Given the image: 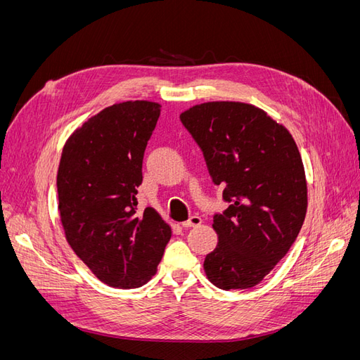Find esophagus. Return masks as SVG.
Here are the masks:
<instances>
[{"label":"esophagus","instance_id":"obj_1","mask_svg":"<svg viewBox=\"0 0 360 360\" xmlns=\"http://www.w3.org/2000/svg\"><path fill=\"white\" fill-rule=\"evenodd\" d=\"M202 224V219L200 216H191L188 221H184V222H181V225L184 226V228H192V226H198V225H201Z\"/></svg>","mask_w":360,"mask_h":360}]
</instances>
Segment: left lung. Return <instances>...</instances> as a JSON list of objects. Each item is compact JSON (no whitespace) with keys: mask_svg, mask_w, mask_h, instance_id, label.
Returning a JSON list of instances; mask_svg holds the SVG:
<instances>
[{"mask_svg":"<svg viewBox=\"0 0 360 360\" xmlns=\"http://www.w3.org/2000/svg\"><path fill=\"white\" fill-rule=\"evenodd\" d=\"M180 120L230 204L213 216L219 242L205 257V275L226 291L254 287L287 255L307 216L299 148L284 126L249 103L207 102Z\"/></svg>","mask_w":360,"mask_h":360,"instance_id":"8db88e82","label":"left lung"}]
</instances>
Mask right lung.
Wrapping results in <instances>:
<instances>
[{"instance_id":"1","label":"right lung","mask_w":360,"mask_h":360,"mask_svg":"<svg viewBox=\"0 0 360 360\" xmlns=\"http://www.w3.org/2000/svg\"><path fill=\"white\" fill-rule=\"evenodd\" d=\"M160 105L129 101L105 108L66 141L57 174L64 234L103 284L138 288L156 274L171 226L147 207L136 212L143 159Z\"/></svg>"}]
</instances>
